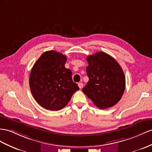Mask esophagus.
<instances>
[{
  "instance_id": "obj_1",
  "label": "esophagus",
  "mask_w": 152,
  "mask_h": 152,
  "mask_svg": "<svg viewBox=\"0 0 152 152\" xmlns=\"http://www.w3.org/2000/svg\"><path fill=\"white\" fill-rule=\"evenodd\" d=\"M78 87H80V88H82L83 87V84L82 83H78Z\"/></svg>"
}]
</instances>
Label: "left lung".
Wrapping results in <instances>:
<instances>
[{
  "label": "left lung",
  "mask_w": 152,
  "mask_h": 152,
  "mask_svg": "<svg viewBox=\"0 0 152 152\" xmlns=\"http://www.w3.org/2000/svg\"><path fill=\"white\" fill-rule=\"evenodd\" d=\"M88 81L82 91L101 109L118 103L125 89V77L119 64L109 54L100 51L87 57Z\"/></svg>",
  "instance_id": "obj_1"
}]
</instances>
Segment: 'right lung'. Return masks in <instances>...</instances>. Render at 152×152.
I'll return each mask as SVG.
<instances>
[{
  "instance_id": "add662e5",
  "label": "right lung",
  "mask_w": 152,
  "mask_h": 152,
  "mask_svg": "<svg viewBox=\"0 0 152 152\" xmlns=\"http://www.w3.org/2000/svg\"><path fill=\"white\" fill-rule=\"evenodd\" d=\"M66 61L64 54L48 50L38 58L31 71V92L37 102L47 110L62 109L80 89L72 81V71L65 67Z\"/></svg>"
}]
</instances>
